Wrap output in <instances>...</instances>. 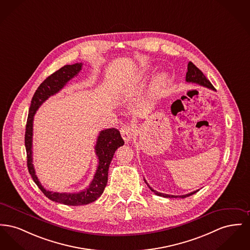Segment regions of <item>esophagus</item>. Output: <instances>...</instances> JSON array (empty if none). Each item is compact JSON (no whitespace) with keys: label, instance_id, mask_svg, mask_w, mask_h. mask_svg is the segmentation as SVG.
<instances>
[{"label":"esophagus","instance_id":"34e87169","mask_svg":"<svg viewBox=\"0 0 250 250\" xmlns=\"http://www.w3.org/2000/svg\"><path fill=\"white\" fill-rule=\"evenodd\" d=\"M120 132H121V135H122V137H123V139H124V141L125 143H128L131 140L133 135V129L129 125H123L121 127Z\"/></svg>","mask_w":250,"mask_h":250}]
</instances>
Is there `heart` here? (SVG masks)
<instances>
[{"label": "heart", "mask_w": 250, "mask_h": 250, "mask_svg": "<svg viewBox=\"0 0 250 250\" xmlns=\"http://www.w3.org/2000/svg\"><path fill=\"white\" fill-rule=\"evenodd\" d=\"M149 72H150V69H149L148 67H146V68L144 69L143 74H149ZM165 81H166V75H165V74H161V75L157 78V84H158L159 86H162V85L165 83Z\"/></svg>", "instance_id": "b5f03b06"}]
</instances>
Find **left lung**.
<instances>
[{
    "mask_svg": "<svg viewBox=\"0 0 250 250\" xmlns=\"http://www.w3.org/2000/svg\"><path fill=\"white\" fill-rule=\"evenodd\" d=\"M186 81L187 82H191V83H196L200 86H203L206 88H210V89H214V87L211 85V83L207 79L205 75L203 74V73L192 63V62H189L188 63V72L186 74ZM145 182L146 183L147 186L149 187V189L151 191H153L155 194L159 195V196H163V197H169V198H176V197H180V198H185L187 196H190L191 194L197 192V191H192L190 193H187V194H184V195H170V194H165V193H162V192H159V191H155L153 190L149 184L147 183L146 180L145 179Z\"/></svg>",
    "mask_w": 250,
    "mask_h": 250,
    "instance_id": "1",
    "label": "left lung"
}]
</instances>
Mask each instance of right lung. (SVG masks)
Here are the masks:
<instances>
[{
    "mask_svg": "<svg viewBox=\"0 0 250 250\" xmlns=\"http://www.w3.org/2000/svg\"><path fill=\"white\" fill-rule=\"evenodd\" d=\"M82 63L65 65L60 68L59 71L48 76L40 85L31 101L24 138L27 154V167L33 180L41 189V191L44 193L45 196L48 197L50 200L68 206L87 205L95 201L101 196L107 183L108 168L112 161L113 155L118 147L122 146L125 144L123 138L121 137L120 131L116 128H107L99 133L95 146V154L98 157L97 170L90 184L82 191L78 192H56L47 191L41 184L33 165L32 142L34 115L36 114V111L39 109V107L50 96L58 93L72 78L78 74L82 70Z\"/></svg>",
    "mask_w": 250,
    "mask_h": 250,
    "instance_id": "1",
    "label": "right lung"
}]
</instances>
